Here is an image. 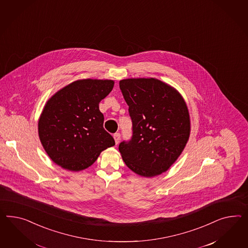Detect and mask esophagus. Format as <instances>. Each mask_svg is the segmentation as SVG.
<instances>
[{"mask_svg":"<svg viewBox=\"0 0 248 248\" xmlns=\"http://www.w3.org/2000/svg\"><path fill=\"white\" fill-rule=\"evenodd\" d=\"M114 141H115V143H116V144H118V142H119L121 140L120 133H115V134H114Z\"/></svg>","mask_w":248,"mask_h":248,"instance_id":"obj_1","label":"esophagus"}]
</instances>
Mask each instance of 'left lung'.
<instances>
[{
    "label": "left lung",
    "instance_id": "1",
    "mask_svg": "<svg viewBox=\"0 0 248 248\" xmlns=\"http://www.w3.org/2000/svg\"><path fill=\"white\" fill-rule=\"evenodd\" d=\"M119 87L133 124L131 139L119 144L123 160L137 174H161L187 143V106L175 89L155 78L124 79Z\"/></svg>",
    "mask_w": 248,
    "mask_h": 248
}]
</instances>
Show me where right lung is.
Segmentation results:
<instances>
[{"mask_svg":"<svg viewBox=\"0 0 248 248\" xmlns=\"http://www.w3.org/2000/svg\"><path fill=\"white\" fill-rule=\"evenodd\" d=\"M113 87L112 80L75 81L47 101L39 121V135L55 163L81 170L92 165L102 151L114 146L99 110L100 101Z\"/></svg>","mask_w":248,"mask_h":248,"instance_id":"1","label":"right lung"}]
</instances>
